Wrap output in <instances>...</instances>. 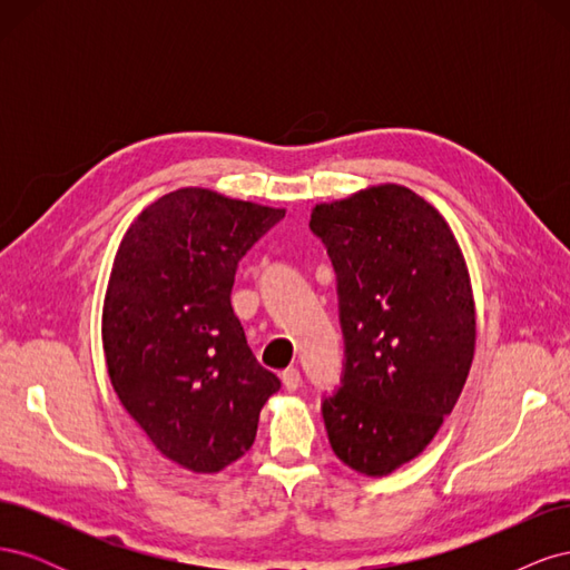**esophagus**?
<instances>
[{"label":"esophagus","mask_w":570,"mask_h":570,"mask_svg":"<svg viewBox=\"0 0 570 570\" xmlns=\"http://www.w3.org/2000/svg\"><path fill=\"white\" fill-rule=\"evenodd\" d=\"M281 381H283V385H285L287 392H295V390L299 387V383H302V375H299L297 368H285V371L281 373Z\"/></svg>","instance_id":"1"}]
</instances>
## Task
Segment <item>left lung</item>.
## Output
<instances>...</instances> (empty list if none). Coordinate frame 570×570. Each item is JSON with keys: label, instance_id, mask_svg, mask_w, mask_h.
I'll list each match as a JSON object with an SVG mask.
<instances>
[{"label": "left lung", "instance_id": "obj_1", "mask_svg": "<svg viewBox=\"0 0 570 570\" xmlns=\"http://www.w3.org/2000/svg\"><path fill=\"white\" fill-rule=\"evenodd\" d=\"M337 275L344 368L323 400L333 452L381 478L416 459L452 413L475 352L471 275L444 216L404 185L316 204Z\"/></svg>", "mask_w": 570, "mask_h": 570}]
</instances>
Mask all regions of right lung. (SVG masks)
<instances>
[{"label": "right lung", "mask_w": 570, "mask_h": 570, "mask_svg": "<svg viewBox=\"0 0 570 570\" xmlns=\"http://www.w3.org/2000/svg\"><path fill=\"white\" fill-rule=\"evenodd\" d=\"M285 216L214 189L149 204L120 239L101 342L120 404L151 444L195 473H218L256 438L281 381L254 358L233 312L235 271Z\"/></svg>", "instance_id": "add662e5"}]
</instances>
